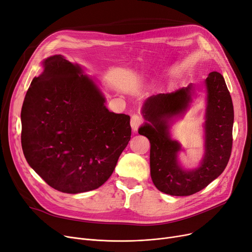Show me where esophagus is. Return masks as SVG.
<instances>
[{
  "instance_id": "obj_1",
  "label": "esophagus",
  "mask_w": 252,
  "mask_h": 252,
  "mask_svg": "<svg viewBox=\"0 0 252 252\" xmlns=\"http://www.w3.org/2000/svg\"><path fill=\"white\" fill-rule=\"evenodd\" d=\"M142 124V119L138 115H133L132 118H131V128L134 131H137L138 127Z\"/></svg>"
}]
</instances>
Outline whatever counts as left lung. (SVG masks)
I'll return each instance as SVG.
<instances>
[{"mask_svg":"<svg viewBox=\"0 0 252 252\" xmlns=\"http://www.w3.org/2000/svg\"><path fill=\"white\" fill-rule=\"evenodd\" d=\"M206 110L204 155L198 167L185 169L178 160L182 145L171 137L173 123L183 118L196 95V85L189 84L171 93L149 97L142 105L145 122L138 133L151 143L152 181L160 191L171 196H189L218 178L229 162L233 145L234 107L223 77L212 71L204 81Z\"/></svg>","mask_w":252,"mask_h":252,"instance_id":"obj_1","label":"left lung"}]
</instances>
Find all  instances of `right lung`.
<instances>
[{"instance_id": "add662e5", "label": "right lung", "mask_w": 252, "mask_h": 252, "mask_svg": "<svg viewBox=\"0 0 252 252\" xmlns=\"http://www.w3.org/2000/svg\"><path fill=\"white\" fill-rule=\"evenodd\" d=\"M21 109V146L53 189L78 194L102 186L131 137L130 117L115 114L84 68L63 55L44 59Z\"/></svg>"}]
</instances>
